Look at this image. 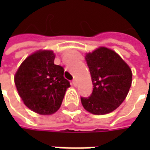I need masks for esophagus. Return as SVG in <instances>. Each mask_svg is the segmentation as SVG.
<instances>
[{"label": "esophagus", "mask_w": 150, "mask_h": 150, "mask_svg": "<svg viewBox=\"0 0 150 150\" xmlns=\"http://www.w3.org/2000/svg\"><path fill=\"white\" fill-rule=\"evenodd\" d=\"M72 85H73V86H75V87L77 86V81H76L75 79H74V80H72Z\"/></svg>", "instance_id": "esophagus-1"}]
</instances>
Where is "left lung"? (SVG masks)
I'll return each mask as SVG.
<instances>
[{
  "instance_id": "1",
  "label": "left lung",
  "mask_w": 150,
  "mask_h": 150,
  "mask_svg": "<svg viewBox=\"0 0 150 150\" xmlns=\"http://www.w3.org/2000/svg\"><path fill=\"white\" fill-rule=\"evenodd\" d=\"M93 89L88 98H81L83 108L93 114L115 110L126 98L132 83V71L114 51L101 47L87 53Z\"/></svg>"
}]
</instances>
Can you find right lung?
I'll list each match as a JSON object with an SVG mask.
<instances>
[{"label": "right lung", "mask_w": 150, "mask_h": 150, "mask_svg": "<svg viewBox=\"0 0 150 150\" xmlns=\"http://www.w3.org/2000/svg\"><path fill=\"white\" fill-rule=\"evenodd\" d=\"M52 51L40 50L27 57L15 74L18 93L24 104L42 115L56 112L70 83L63 77L62 67L54 64Z\"/></svg>", "instance_id": "right-lung-1"}]
</instances>
